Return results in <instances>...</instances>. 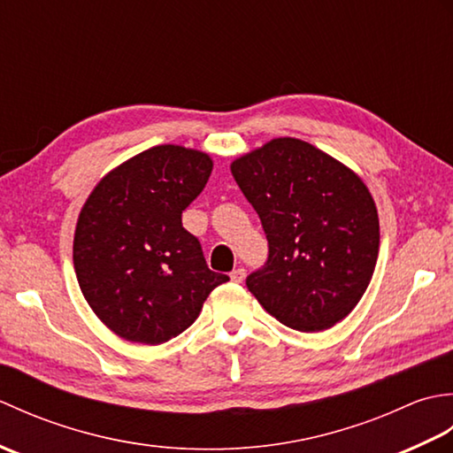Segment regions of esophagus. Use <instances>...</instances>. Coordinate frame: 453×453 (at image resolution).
I'll return each mask as SVG.
<instances>
[{"instance_id": "esophagus-1", "label": "esophagus", "mask_w": 453, "mask_h": 453, "mask_svg": "<svg viewBox=\"0 0 453 453\" xmlns=\"http://www.w3.org/2000/svg\"><path fill=\"white\" fill-rule=\"evenodd\" d=\"M229 278H232L234 282H237V284H242L243 280H245V268H235V271L229 274Z\"/></svg>"}]
</instances>
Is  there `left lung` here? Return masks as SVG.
I'll return each instance as SVG.
<instances>
[{
	"label": "left lung",
	"mask_w": 453,
	"mask_h": 453,
	"mask_svg": "<svg viewBox=\"0 0 453 453\" xmlns=\"http://www.w3.org/2000/svg\"><path fill=\"white\" fill-rule=\"evenodd\" d=\"M268 239L247 288L296 331L331 329L368 288L380 251L378 208L344 163L297 138H274L232 161Z\"/></svg>",
	"instance_id": "8db88e82"
}]
</instances>
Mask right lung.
Wrapping results in <instances>:
<instances>
[{
    "mask_svg": "<svg viewBox=\"0 0 453 453\" xmlns=\"http://www.w3.org/2000/svg\"><path fill=\"white\" fill-rule=\"evenodd\" d=\"M211 167L204 151L163 143L111 169L85 200L73 235L75 276L93 313L120 339L167 342L229 280L210 271L180 219Z\"/></svg>",
    "mask_w": 453,
    "mask_h": 453,
    "instance_id": "obj_1",
    "label": "right lung"
}]
</instances>
